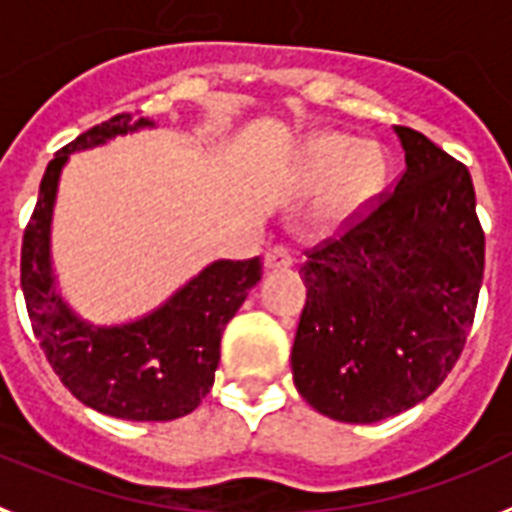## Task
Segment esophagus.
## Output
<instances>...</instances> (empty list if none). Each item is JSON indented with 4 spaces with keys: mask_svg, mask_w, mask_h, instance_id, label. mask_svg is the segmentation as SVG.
Listing matches in <instances>:
<instances>
[{
    "mask_svg": "<svg viewBox=\"0 0 512 512\" xmlns=\"http://www.w3.org/2000/svg\"><path fill=\"white\" fill-rule=\"evenodd\" d=\"M293 251L287 246H274L266 251V269H272V272H280V269H290L293 266Z\"/></svg>",
    "mask_w": 512,
    "mask_h": 512,
    "instance_id": "obj_1",
    "label": "esophagus"
}]
</instances>
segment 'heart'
<instances>
[{
  "instance_id": "b5f03b06",
  "label": "heart",
  "mask_w": 512,
  "mask_h": 512,
  "mask_svg": "<svg viewBox=\"0 0 512 512\" xmlns=\"http://www.w3.org/2000/svg\"><path fill=\"white\" fill-rule=\"evenodd\" d=\"M306 170L314 183H326L319 219L337 227L356 217L377 198L384 185L387 164L377 146H358L348 135L327 133L308 143Z\"/></svg>"
}]
</instances>
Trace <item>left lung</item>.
I'll list each match as a JSON object with an SVG mask.
<instances>
[{
    "instance_id": "obj_1",
    "label": "left lung",
    "mask_w": 512,
    "mask_h": 512,
    "mask_svg": "<svg viewBox=\"0 0 512 512\" xmlns=\"http://www.w3.org/2000/svg\"><path fill=\"white\" fill-rule=\"evenodd\" d=\"M405 172L337 238L306 251L293 382L311 408L374 424L426 400L474 324L484 230L466 164L395 125Z\"/></svg>"
}]
</instances>
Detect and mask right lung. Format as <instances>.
<instances>
[{"instance_id":"right-lung-1","label":"right lung","mask_w":512,"mask_h":512,"mask_svg":"<svg viewBox=\"0 0 512 512\" xmlns=\"http://www.w3.org/2000/svg\"><path fill=\"white\" fill-rule=\"evenodd\" d=\"M151 125L114 114L59 149L44 172L20 253L25 308L54 374L83 405L125 421H172L196 411L214 384L222 332L261 280L259 256L214 261L149 316L114 327L83 322L62 301L49 253L59 172L75 151Z\"/></svg>"}]
</instances>
